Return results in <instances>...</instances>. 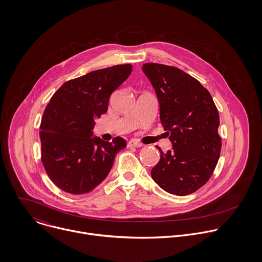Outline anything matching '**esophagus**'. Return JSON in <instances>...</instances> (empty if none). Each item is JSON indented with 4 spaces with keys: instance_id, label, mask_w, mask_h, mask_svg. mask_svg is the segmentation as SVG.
<instances>
[{
    "instance_id": "esophagus-1",
    "label": "esophagus",
    "mask_w": 262,
    "mask_h": 262,
    "mask_svg": "<svg viewBox=\"0 0 262 262\" xmlns=\"http://www.w3.org/2000/svg\"><path fill=\"white\" fill-rule=\"evenodd\" d=\"M127 146L128 147H141L142 146V144L139 142V141H137V140H130V141H128V143H127Z\"/></svg>"
}]
</instances>
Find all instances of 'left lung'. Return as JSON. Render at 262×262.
Instances as JSON below:
<instances>
[{"mask_svg":"<svg viewBox=\"0 0 262 262\" xmlns=\"http://www.w3.org/2000/svg\"><path fill=\"white\" fill-rule=\"evenodd\" d=\"M160 101V118L173 150L151 170L154 180L170 194L185 196L199 190L217 164L222 140L220 117L208 90L181 69L158 63L142 67Z\"/></svg>","mask_w":262,"mask_h":262,"instance_id":"left-lung-1","label":"left lung"}]
</instances>
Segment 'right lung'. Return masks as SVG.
<instances>
[{"label": "right lung", "instance_id": "1", "mask_svg": "<svg viewBox=\"0 0 262 262\" xmlns=\"http://www.w3.org/2000/svg\"><path fill=\"white\" fill-rule=\"evenodd\" d=\"M130 64L91 71L64 83L52 96L40 123L41 162L62 191L81 195L108 174L118 151L126 146L116 137H92L94 119L107 111L111 94L132 73Z\"/></svg>", "mask_w": 262, "mask_h": 262}]
</instances>
